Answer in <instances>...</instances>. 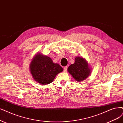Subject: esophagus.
I'll list each match as a JSON object with an SVG mask.
<instances>
[{
	"label": "esophagus",
	"instance_id": "esophagus-1",
	"mask_svg": "<svg viewBox=\"0 0 123 123\" xmlns=\"http://www.w3.org/2000/svg\"><path fill=\"white\" fill-rule=\"evenodd\" d=\"M67 66H65V67H64V71L65 72H66V71H67Z\"/></svg>",
	"mask_w": 123,
	"mask_h": 123
}]
</instances>
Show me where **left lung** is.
<instances>
[{
  "mask_svg": "<svg viewBox=\"0 0 123 123\" xmlns=\"http://www.w3.org/2000/svg\"><path fill=\"white\" fill-rule=\"evenodd\" d=\"M67 70L78 82L84 80L91 72V69L87 60L80 57H76L75 58L74 63L68 67Z\"/></svg>",
  "mask_w": 123,
  "mask_h": 123,
  "instance_id": "obj_1",
  "label": "left lung"
}]
</instances>
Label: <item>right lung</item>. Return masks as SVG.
<instances>
[{
    "mask_svg": "<svg viewBox=\"0 0 123 123\" xmlns=\"http://www.w3.org/2000/svg\"><path fill=\"white\" fill-rule=\"evenodd\" d=\"M29 68L34 80L42 85L52 83L56 75L63 70L62 67L54 63L51 58L40 53L36 54L33 57Z\"/></svg>",
    "mask_w": 123,
    "mask_h": 123,
    "instance_id": "1",
    "label": "right lung"
}]
</instances>
